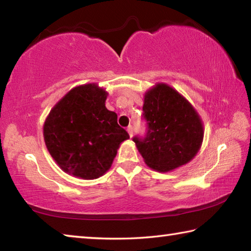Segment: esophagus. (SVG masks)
Here are the masks:
<instances>
[{
	"instance_id": "34e87169",
	"label": "esophagus",
	"mask_w": 251,
	"mask_h": 251,
	"mask_svg": "<svg viewBox=\"0 0 251 251\" xmlns=\"http://www.w3.org/2000/svg\"><path fill=\"white\" fill-rule=\"evenodd\" d=\"M127 131H128V134H129V136L131 137V136H133V126L129 125L128 127H127Z\"/></svg>"
}]
</instances>
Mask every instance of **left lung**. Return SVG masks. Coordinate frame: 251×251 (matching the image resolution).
<instances>
[{
	"label": "left lung",
	"instance_id": "8db88e82",
	"mask_svg": "<svg viewBox=\"0 0 251 251\" xmlns=\"http://www.w3.org/2000/svg\"><path fill=\"white\" fill-rule=\"evenodd\" d=\"M143 112L147 133L133 141L148 167L166 173L196 156L203 138L202 122L184 96L159 83L145 93Z\"/></svg>",
	"mask_w": 251,
	"mask_h": 251
}]
</instances>
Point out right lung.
<instances>
[{"label": "right lung", "instance_id": "1", "mask_svg": "<svg viewBox=\"0 0 251 251\" xmlns=\"http://www.w3.org/2000/svg\"><path fill=\"white\" fill-rule=\"evenodd\" d=\"M107 95L94 83L74 87L45 120V145L70 175L82 179L103 176L112 166L121 143L129 138L117 124V114L106 108Z\"/></svg>", "mask_w": 251, "mask_h": 251}]
</instances>
